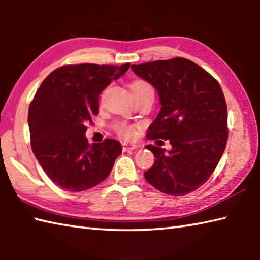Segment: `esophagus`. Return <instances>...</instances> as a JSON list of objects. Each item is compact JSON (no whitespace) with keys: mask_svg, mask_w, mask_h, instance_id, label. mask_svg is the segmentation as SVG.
Wrapping results in <instances>:
<instances>
[{"mask_svg":"<svg viewBox=\"0 0 260 260\" xmlns=\"http://www.w3.org/2000/svg\"><path fill=\"white\" fill-rule=\"evenodd\" d=\"M136 148V146L134 143H128V142H125L122 143V150L124 151H131V150H134Z\"/></svg>","mask_w":260,"mask_h":260,"instance_id":"1","label":"esophagus"}]
</instances>
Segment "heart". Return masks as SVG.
Masks as SVG:
<instances>
[{
  "mask_svg": "<svg viewBox=\"0 0 260 260\" xmlns=\"http://www.w3.org/2000/svg\"><path fill=\"white\" fill-rule=\"evenodd\" d=\"M150 89H151L150 85H149L148 82L142 81V80L134 81V82L131 85L132 94L141 93V91L150 90ZM117 132H118V133H119L121 136H124V138H127V139H129V138H132V136L134 135L133 127L126 125V124H119V125H118V126H117Z\"/></svg>",
  "mask_w": 260,
  "mask_h": 260,
  "instance_id": "1",
  "label": "heart"
}]
</instances>
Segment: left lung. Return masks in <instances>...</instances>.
Masks as SVG:
<instances>
[{
  "instance_id": "left-lung-1",
  "label": "left lung",
  "mask_w": 260,
  "mask_h": 260,
  "mask_svg": "<svg viewBox=\"0 0 260 260\" xmlns=\"http://www.w3.org/2000/svg\"><path fill=\"white\" fill-rule=\"evenodd\" d=\"M131 68L160 99L147 138L169 140L172 146L169 152L146 147L156 160L144 178L167 195H187L208 181L225 151L227 105L221 87L204 69L181 57Z\"/></svg>"
}]
</instances>
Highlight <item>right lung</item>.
Instances as JSON below:
<instances>
[{
    "label": "right lung",
    "mask_w": 260,
    "mask_h": 260,
    "mask_svg": "<svg viewBox=\"0 0 260 260\" xmlns=\"http://www.w3.org/2000/svg\"><path fill=\"white\" fill-rule=\"evenodd\" d=\"M129 68L78 64L56 69L42 81L28 109L30 146L43 171L57 186L82 191L108 178L121 144L105 139L88 143V121L99 113V96Z\"/></svg>",
    "instance_id": "obj_1"
}]
</instances>
